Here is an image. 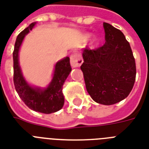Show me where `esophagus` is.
I'll list each match as a JSON object with an SVG mask.
<instances>
[{
    "instance_id": "1",
    "label": "esophagus",
    "mask_w": 149,
    "mask_h": 149,
    "mask_svg": "<svg viewBox=\"0 0 149 149\" xmlns=\"http://www.w3.org/2000/svg\"><path fill=\"white\" fill-rule=\"evenodd\" d=\"M84 63L83 58L78 53H74L70 56V64L72 67H79Z\"/></svg>"
}]
</instances>
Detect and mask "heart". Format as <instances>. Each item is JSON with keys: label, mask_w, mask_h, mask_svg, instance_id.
I'll use <instances>...</instances> for the list:
<instances>
[{"label": "heart", "mask_w": 149, "mask_h": 149, "mask_svg": "<svg viewBox=\"0 0 149 149\" xmlns=\"http://www.w3.org/2000/svg\"><path fill=\"white\" fill-rule=\"evenodd\" d=\"M89 37H90V36H89V35H86V36H85V39H87V38H88Z\"/></svg>", "instance_id": "b5f03b06"}]
</instances>
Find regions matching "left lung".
<instances>
[{"label":"left lung","mask_w":149,"mask_h":149,"mask_svg":"<svg viewBox=\"0 0 149 149\" xmlns=\"http://www.w3.org/2000/svg\"><path fill=\"white\" fill-rule=\"evenodd\" d=\"M105 43L83 52V71L86 91L99 104L111 105L129 95L136 77V65L129 42L111 24L103 23Z\"/></svg>","instance_id":"1"}]
</instances>
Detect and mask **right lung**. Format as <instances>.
<instances>
[{"label":"right lung","mask_w":149,"mask_h":149,"mask_svg":"<svg viewBox=\"0 0 149 149\" xmlns=\"http://www.w3.org/2000/svg\"><path fill=\"white\" fill-rule=\"evenodd\" d=\"M35 24L36 23H31L17 37L13 52V80L15 90L20 98L29 108L40 113H51L59 111L63 107L64 97L62 92V88L72 68L70 65V58L66 57L56 63L53 79L47 88L45 90L33 88L27 84L22 76L18 63V51L25 35L32 29Z\"/></svg>","instance_id":"obj_1"}]
</instances>
